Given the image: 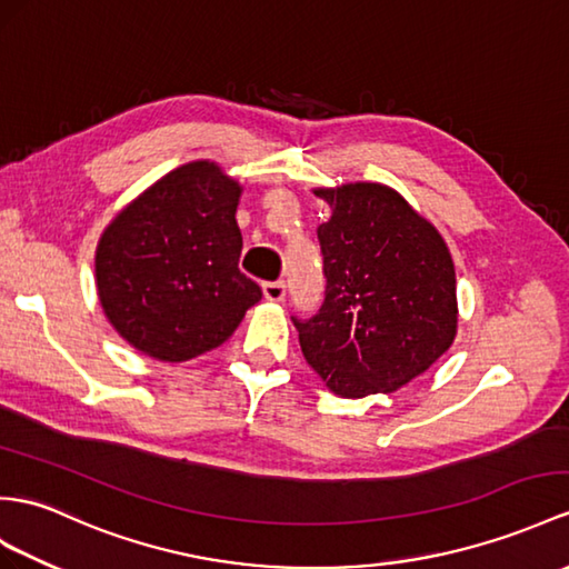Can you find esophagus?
<instances>
[{"mask_svg": "<svg viewBox=\"0 0 569 569\" xmlns=\"http://www.w3.org/2000/svg\"><path fill=\"white\" fill-rule=\"evenodd\" d=\"M262 295H266L268 301H282L287 295L284 282H266L262 284Z\"/></svg>", "mask_w": 569, "mask_h": 569, "instance_id": "1", "label": "esophagus"}]
</instances>
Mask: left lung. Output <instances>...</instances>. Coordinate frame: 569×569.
Returning a JSON list of instances; mask_svg holds the SVG:
<instances>
[{
    "mask_svg": "<svg viewBox=\"0 0 569 569\" xmlns=\"http://www.w3.org/2000/svg\"><path fill=\"white\" fill-rule=\"evenodd\" d=\"M326 299L299 345L332 393L365 398L406 386L456 338V272L439 231L381 183L318 188Z\"/></svg>",
    "mask_w": 569,
    "mask_h": 569,
    "instance_id": "left-lung-1",
    "label": "left lung"
}]
</instances>
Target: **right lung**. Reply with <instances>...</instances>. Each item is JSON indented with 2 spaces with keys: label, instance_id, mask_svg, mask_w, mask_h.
Instances as JSON below:
<instances>
[{
  "label": "right lung",
  "instance_id": "right-lung-1",
  "mask_svg": "<svg viewBox=\"0 0 569 569\" xmlns=\"http://www.w3.org/2000/svg\"><path fill=\"white\" fill-rule=\"evenodd\" d=\"M241 186L190 161L149 186L106 227L96 287L108 321L134 350L186 362L224 342L260 287L239 270Z\"/></svg>",
  "mask_w": 569,
  "mask_h": 569
}]
</instances>
